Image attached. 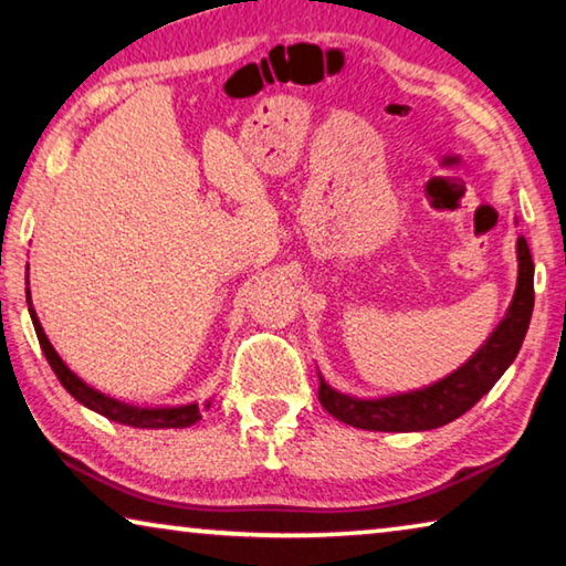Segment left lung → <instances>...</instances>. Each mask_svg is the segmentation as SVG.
Segmentation results:
<instances>
[{"label": "left lung", "instance_id": "obj_1", "mask_svg": "<svg viewBox=\"0 0 566 566\" xmlns=\"http://www.w3.org/2000/svg\"><path fill=\"white\" fill-rule=\"evenodd\" d=\"M516 256H520V280H516L510 312L484 347L457 371L429 387L379 399L342 395L322 379V407L344 424L369 429V432H424V429H437L462 417L504 375L520 354L524 334L530 329L534 310V262L524 237L516 239Z\"/></svg>", "mask_w": 566, "mask_h": 566}]
</instances>
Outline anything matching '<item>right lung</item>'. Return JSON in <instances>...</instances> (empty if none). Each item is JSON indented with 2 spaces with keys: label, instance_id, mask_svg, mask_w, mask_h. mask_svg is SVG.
Returning <instances> with one entry per match:
<instances>
[{
  "label": "right lung",
  "instance_id": "right-lung-1",
  "mask_svg": "<svg viewBox=\"0 0 566 566\" xmlns=\"http://www.w3.org/2000/svg\"><path fill=\"white\" fill-rule=\"evenodd\" d=\"M27 284H30V282H27ZM27 304H30V314H32V322H34V329H36V339H40V347L44 352L46 361H50V367L54 369L56 379L62 381V387L70 391V395L76 401H82L84 407L99 411L102 417H107L112 421H119V424L137 427V429H167V427L177 429V427H189V424H195V421L202 419V407H199V405L137 407V405H127V401L114 399L109 395H104V391L90 387L87 381L76 377L74 371L66 367L60 354L54 352L52 342L46 339L42 324H40V319H36V314L32 310L30 290H27Z\"/></svg>",
  "mask_w": 566,
  "mask_h": 566
}]
</instances>
